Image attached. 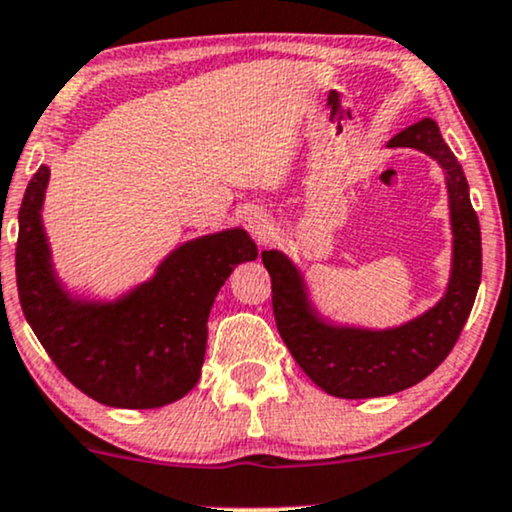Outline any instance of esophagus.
I'll return each instance as SVG.
<instances>
[{"instance_id": "34e87169", "label": "esophagus", "mask_w": 512, "mask_h": 512, "mask_svg": "<svg viewBox=\"0 0 512 512\" xmlns=\"http://www.w3.org/2000/svg\"><path fill=\"white\" fill-rule=\"evenodd\" d=\"M240 221H243V226L255 240H267L269 233H272V217L262 207H248Z\"/></svg>"}]
</instances>
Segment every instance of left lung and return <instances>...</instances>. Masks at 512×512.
<instances>
[{
    "label": "left lung",
    "instance_id": "8db88e82",
    "mask_svg": "<svg viewBox=\"0 0 512 512\" xmlns=\"http://www.w3.org/2000/svg\"><path fill=\"white\" fill-rule=\"evenodd\" d=\"M389 147H415L436 159L446 174L453 264L446 293L432 310L396 329L329 324L310 305L298 267L279 250L262 252L272 276L274 319L283 343L307 377L336 398L391 396L429 377L458 341L482 281V233L470 186L436 121H417L393 135Z\"/></svg>",
    "mask_w": 512,
    "mask_h": 512
}]
</instances>
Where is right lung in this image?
Masks as SVG:
<instances>
[{"instance_id":"obj_1","label":"right lung","mask_w":512,"mask_h":512,"mask_svg":"<svg viewBox=\"0 0 512 512\" xmlns=\"http://www.w3.org/2000/svg\"><path fill=\"white\" fill-rule=\"evenodd\" d=\"M49 169L30 178L18 209L16 283L23 315L42 348L85 396L112 408L174 403L200 379L207 319L240 262L257 260L243 229L188 240L150 281L119 300H80L61 286L42 226Z\"/></svg>"}]
</instances>
